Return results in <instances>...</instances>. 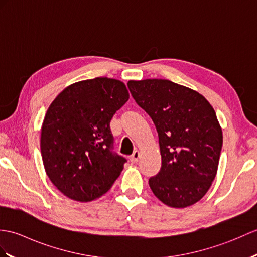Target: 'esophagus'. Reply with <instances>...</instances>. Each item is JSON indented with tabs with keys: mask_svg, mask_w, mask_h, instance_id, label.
Masks as SVG:
<instances>
[{
	"mask_svg": "<svg viewBox=\"0 0 257 257\" xmlns=\"http://www.w3.org/2000/svg\"><path fill=\"white\" fill-rule=\"evenodd\" d=\"M139 158H140L139 151H135V152L133 153V156L130 157V162H131V163H137V162H138Z\"/></svg>",
	"mask_w": 257,
	"mask_h": 257,
	"instance_id": "esophagus-1",
	"label": "esophagus"
}]
</instances>
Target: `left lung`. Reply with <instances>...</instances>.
<instances>
[{"label":"left lung","mask_w":257,"mask_h":257,"mask_svg":"<svg viewBox=\"0 0 257 257\" xmlns=\"http://www.w3.org/2000/svg\"><path fill=\"white\" fill-rule=\"evenodd\" d=\"M127 85L158 131L162 165L149 180L153 194L173 208L196 204L218 170L223 137L216 111L201 94L169 80L129 81Z\"/></svg>","instance_id":"8db88e82"}]
</instances>
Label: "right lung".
I'll use <instances>...</instances> for the list:
<instances>
[{"label":"right lung","instance_id":"add662e5","mask_svg":"<svg viewBox=\"0 0 257 257\" xmlns=\"http://www.w3.org/2000/svg\"><path fill=\"white\" fill-rule=\"evenodd\" d=\"M129 99L122 82L95 77L65 87L48 108L40 151L48 177L69 198L87 202L108 192L127 160L112 152L110 120Z\"/></svg>","mask_w":257,"mask_h":257}]
</instances>
